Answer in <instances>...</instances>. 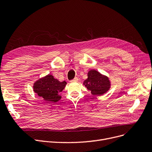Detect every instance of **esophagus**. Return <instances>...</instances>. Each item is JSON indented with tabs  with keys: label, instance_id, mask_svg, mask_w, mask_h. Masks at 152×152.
Here are the masks:
<instances>
[{
	"label": "esophagus",
	"instance_id": "esophagus-1",
	"mask_svg": "<svg viewBox=\"0 0 152 152\" xmlns=\"http://www.w3.org/2000/svg\"><path fill=\"white\" fill-rule=\"evenodd\" d=\"M78 81V79L77 77H75L74 79H73V80H71V83H75V82H77Z\"/></svg>",
	"mask_w": 152,
	"mask_h": 152
}]
</instances>
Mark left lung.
<instances>
[{
    "label": "left lung",
    "mask_w": 152,
    "mask_h": 152,
    "mask_svg": "<svg viewBox=\"0 0 152 152\" xmlns=\"http://www.w3.org/2000/svg\"><path fill=\"white\" fill-rule=\"evenodd\" d=\"M83 84L94 96L104 94L111 88V82L108 77L95 69L89 71L87 79L84 81Z\"/></svg>",
    "instance_id": "left-lung-1"
}]
</instances>
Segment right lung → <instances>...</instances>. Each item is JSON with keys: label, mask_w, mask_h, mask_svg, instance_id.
<instances>
[{"label": "right lung", "mask_w": 152, "mask_h": 152, "mask_svg": "<svg viewBox=\"0 0 152 152\" xmlns=\"http://www.w3.org/2000/svg\"><path fill=\"white\" fill-rule=\"evenodd\" d=\"M66 84L65 81H59L51 75H47L34 83L33 91L47 102H57L61 99L60 93L65 89Z\"/></svg>", "instance_id": "add662e5"}]
</instances>
